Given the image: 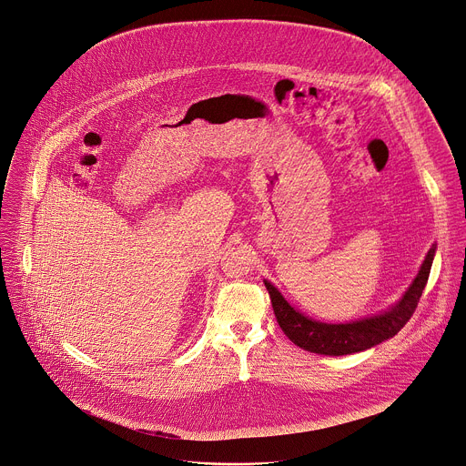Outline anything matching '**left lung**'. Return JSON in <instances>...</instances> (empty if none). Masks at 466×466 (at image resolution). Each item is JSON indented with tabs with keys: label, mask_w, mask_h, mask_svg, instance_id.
Here are the masks:
<instances>
[{
	"label": "left lung",
	"mask_w": 466,
	"mask_h": 466,
	"mask_svg": "<svg viewBox=\"0 0 466 466\" xmlns=\"http://www.w3.org/2000/svg\"><path fill=\"white\" fill-rule=\"evenodd\" d=\"M436 254V245L429 250L420 274L405 292V296L387 312L372 318H365L352 323H321L314 321L303 314H299L294 307L287 303V299L281 296V292L268 281H265V287L268 290L272 309L276 314V319L285 332V336L298 345L299 349L314 354L323 356H347L363 352L367 349H372L390 338H394L412 318L414 310L418 309L420 298L425 290V285L431 276L432 261Z\"/></svg>",
	"instance_id": "8db88e82"
}]
</instances>
